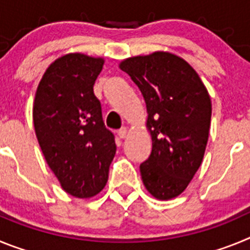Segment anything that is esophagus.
Masks as SVG:
<instances>
[{"label":"esophagus","mask_w":250,"mask_h":250,"mask_svg":"<svg viewBox=\"0 0 250 250\" xmlns=\"http://www.w3.org/2000/svg\"><path fill=\"white\" fill-rule=\"evenodd\" d=\"M126 135H127V129H126V127H121V129L118 131V136L120 139L126 138Z\"/></svg>","instance_id":"obj_1"}]
</instances>
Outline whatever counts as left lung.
I'll use <instances>...</instances> for the list:
<instances>
[{"instance_id":"1","label":"left lung","mask_w":250,"mask_h":250,"mask_svg":"<svg viewBox=\"0 0 250 250\" xmlns=\"http://www.w3.org/2000/svg\"><path fill=\"white\" fill-rule=\"evenodd\" d=\"M120 68L146 104L152 150L140 164L143 183L156 199L175 198L202 164L210 127L209 94L195 70L169 52L131 57Z\"/></svg>"}]
</instances>
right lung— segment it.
Wrapping results in <instances>:
<instances>
[{
  "mask_svg": "<svg viewBox=\"0 0 250 250\" xmlns=\"http://www.w3.org/2000/svg\"><path fill=\"white\" fill-rule=\"evenodd\" d=\"M104 60L83 54L60 57L37 87L34 124L48 167L63 190L91 198L104 189L116 152L115 136L106 129L94 83Z\"/></svg>",
  "mask_w": 250,
  "mask_h": 250,
  "instance_id": "right-lung-1",
  "label": "right lung"
}]
</instances>
